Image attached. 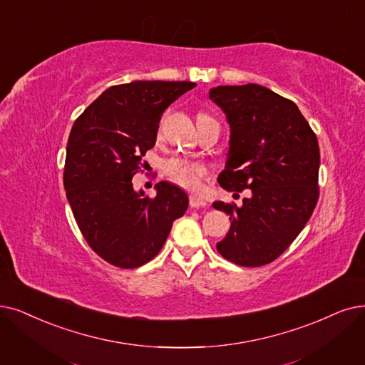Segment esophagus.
<instances>
[{"label":"esophagus","mask_w":365,"mask_h":365,"mask_svg":"<svg viewBox=\"0 0 365 365\" xmlns=\"http://www.w3.org/2000/svg\"><path fill=\"white\" fill-rule=\"evenodd\" d=\"M207 205H208V203H207L205 199H202V197H199L196 195L190 196V207L192 208H202V207H207Z\"/></svg>","instance_id":"obj_1"}]
</instances>
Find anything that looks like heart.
Listing matches in <instances>:
<instances>
[{"instance_id": "b5f03b06", "label": "heart", "mask_w": 365, "mask_h": 365, "mask_svg": "<svg viewBox=\"0 0 365 365\" xmlns=\"http://www.w3.org/2000/svg\"><path fill=\"white\" fill-rule=\"evenodd\" d=\"M205 116L208 115L200 113L197 118H205ZM163 173L170 181L184 188H196L200 182V178L205 175V168L187 158L173 157L165 162Z\"/></svg>"}]
</instances>
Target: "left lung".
Instances as JSON below:
<instances>
[{"mask_svg":"<svg viewBox=\"0 0 365 365\" xmlns=\"http://www.w3.org/2000/svg\"><path fill=\"white\" fill-rule=\"evenodd\" d=\"M230 128L229 151L218 184L250 188L242 205L217 200L230 229L217 242L225 259L262 267L279 257L307 225L319 197V143L298 106L257 83L210 90Z\"/></svg>","mask_w":365,"mask_h":365,"instance_id":"8db88e82","label":"left lung"}]
</instances>
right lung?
Returning <instances> with one entry per match:
<instances>
[{"mask_svg": "<svg viewBox=\"0 0 365 365\" xmlns=\"http://www.w3.org/2000/svg\"><path fill=\"white\" fill-rule=\"evenodd\" d=\"M195 82L135 81L108 88L75 121L67 142L64 188L91 249L110 265L147 264L188 208V196L168 181L155 197L136 192L132 178L155 145L158 123Z\"/></svg>", "mask_w": 365, "mask_h": 365, "instance_id": "obj_1", "label": "right lung"}]
</instances>
